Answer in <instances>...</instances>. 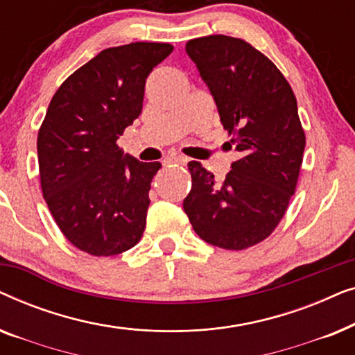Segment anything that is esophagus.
<instances>
[{
    "instance_id": "34e87169",
    "label": "esophagus",
    "mask_w": 355,
    "mask_h": 355,
    "mask_svg": "<svg viewBox=\"0 0 355 355\" xmlns=\"http://www.w3.org/2000/svg\"><path fill=\"white\" fill-rule=\"evenodd\" d=\"M189 159L186 157H182V155H173V157H168L164 159V163H178V164H186Z\"/></svg>"
}]
</instances>
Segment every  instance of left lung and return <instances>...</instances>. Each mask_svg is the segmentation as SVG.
I'll list each match as a JSON object with an SVG mask.
<instances>
[{
	"label": "left lung",
	"mask_w": 355,
	"mask_h": 355,
	"mask_svg": "<svg viewBox=\"0 0 355 355\" xmlns=\"http://www.w3.org/2000/svg\"><path fill=\"white\" fill-rule=\"evenodd\" d=\"M186 51L241 158L221 186L200 163H189L184 211L208 244L244 250L275 231L295 192L305 148L297 100L278 67L241 38H193Z\"/></svg>",
	"instance_id": "obj_1"
}]
</instances>
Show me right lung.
I'll use <instances>...</instances> for the list:
<instances>
[{
	"instance_id": "obj_1",
	"label": "right lung",
	"mask_w": 355,
	"mask_h": 355,
	"mask_svg": "<svg viewBox=\"0 0 355 355\" xmlns=\"http://www.w3.org/2000/svg\"><path fill=\"white\" fill-rule=\"evenodd\" d=\"M169 43L106 48L62 82L38 130L43 198L66 239L95 257L132 249L162 164L124 155L116 140L142 113L145 80Z\"/></svg>"
}]
</instances>
